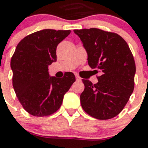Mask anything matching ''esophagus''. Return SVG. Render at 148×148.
I'll list each match as a JSON object with an SVG mask.
<instances>
[{"label": "esophagus", "instance_id": "34e87169", "mask_svg": "<svg viewBox=\"0 0 148 148\" xmlns=\"http://www.w3.org/2000/svg\"><path fill=\"white\" fill-rule=\"evenodd\" d=\"M75 77H76L77 81H81V77H79L78 75H77V74H75Z\"/></svg>", "mask_w": 148, "mask_h": 148}]
</instances>
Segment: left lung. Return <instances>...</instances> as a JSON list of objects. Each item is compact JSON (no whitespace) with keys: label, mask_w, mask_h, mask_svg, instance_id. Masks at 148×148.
Masks as SVG:
<instances>
[{"label":"left lung","mask_w":148,"mask_h":148,"mask_svg":"<svg viewBox=\"0 0 148 148\" xmlns=\"http://www.w3.org/2000/svg\"><path fill=\"white\" fill-rule=\"evenodd\" d=\"M88 53V64L101 75L95 84L83 79L81 107L98 120L116 117L134 88L135 61L128 45L119 34L98 28L74 30Z\"/></svg>","instance_id":"8db88e82"}]
</instances>
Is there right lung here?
I'll return each instance as SVG.
<instances>
[{
    "label": "right lung",
    "instance_id": "obj_1",
    "mask_svg": "<svg viewBox=\"0 0 148 148\" xmlns=\"http://www.w3.org/2000/svg\"><path fill=\"white\" fill-rule=\"evenodd\" d=\"M70 33V30L45 29L26 36L16 47L10 60L13 87L30 114L46 117L55 113L75 81L72 72L58 79L50 77L47 69L57 60V46Z\"/></svg>",
    "mask_w": 148,
    "mask_h": 148
}]
</instances>
